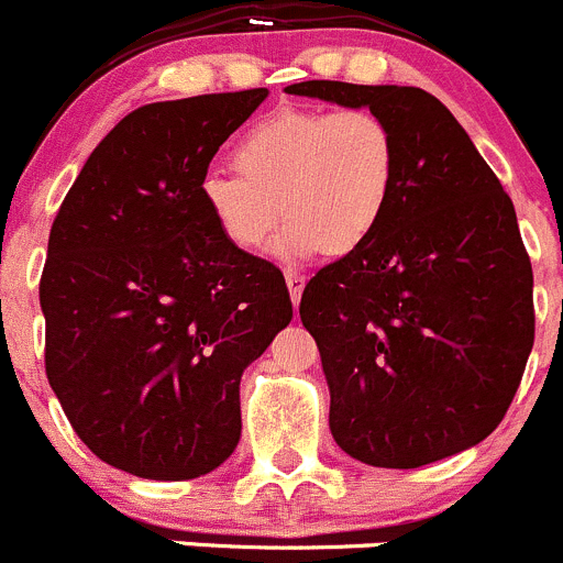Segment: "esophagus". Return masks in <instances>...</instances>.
Masks as SVG:
<instances>
[{"label": "esophagus", "instance_id": "esophagus-1", "mask_svg": "<svg viewBox=\"0 0 563 563\" xmlns=\"http://www.w3.org/2000/svg\"><path fill=\"white\" fill-rule=\"evenodd\" d=\"M284 279H287L289 298H292V303L298 306L300 292H303V284H306V279H303V276H300V274H295V271H284Z\"/></svg>", "mask_w": 563, "mask_h": 563}]
</instances>
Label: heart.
<instances>
[{
    "instance_id": "1",
    "label": "heart",
    "mask_w": 563,
    "mask_h": 563,
    "mask_svg": "<svg viewBox=\"0 0 563 563\" xmlns=\"http://www.w3.org/2000/svg\"><path fill=\"white\" fill-rule=\"evenodd\" d=\"M238 172H208L202 205L232 246L257 252L282 216L279 252L333 257L364 246L380 227L399 172L394 128L369 109H284L235 144Z\"/></svg>"
}]
</instances>
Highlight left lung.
<instances>
[{
	"label": "left lung",
	"instance_id": "1",
	"mask_svg": "<svg viewBox=\"0 0 563 563\" xmlns=\"http://www.w3.org/2000/svg\"><path fill=\"white\" fill-rule=\"evenodd\" d=\"M369 106L399 172L375 235L311 276L300 322L320 347L333 441L375 468L476 446L509 410L533 347V274L515 205L465 128L419 87L300 81Z\"/></svg>",
	"mask_w": 563,
	"mask_h": 563
}]
</instances>
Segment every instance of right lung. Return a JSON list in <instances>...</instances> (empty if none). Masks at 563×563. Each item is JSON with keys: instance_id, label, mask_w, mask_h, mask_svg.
<instances>
[{"instance_id": "obj_1", "label": "right lung", "mask_w": 563, "mask_h": 563, "mask_svg": "<svg viewBox=\"0 0 563 563\" xmlns=\"http://www.w3.org/2000/svg\"><path fill=\"white\" fill-rule=\"evenodd\" d=\"M268 90L147 103L92 150L48 235L46 375L95 457L155 482L219 468L241 375L292 320L282 271L232 246L199 183Z\"/></svg>"}]
</instances>
